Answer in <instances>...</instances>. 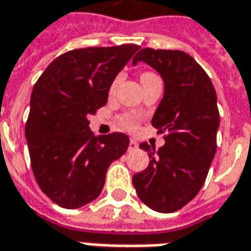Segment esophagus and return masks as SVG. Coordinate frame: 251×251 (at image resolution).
<instances>
[{
    "label": "esophagus",
    "mask_w": 251,
    "mask_h": 251,
    "mask_svg": "<svg viewBox=\"0 0 251 251\" xmlns=\"http://www.w3.org/2000/svg\"><path fill=\"white\" fill-rule=\"evenodd\" d=\"M137 148H138V144H137L136 140H130V142H129V152L136 151Z\"/></svg>",
    "instance_id": "obj_1"
}]
</instances>
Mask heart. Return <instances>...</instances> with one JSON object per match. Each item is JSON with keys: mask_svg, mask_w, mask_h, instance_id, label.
<instances>
[{"mask_svg": "<svg viewBox=\"0 0 251 251\" xmlns=\"http://www.w3.org/2000/svg\"><path fill=\"white\" fill-rule=\"evenodd\" d=\"M149 74H151V72H145V74H142V76H144V75H149ZM117 83H118V79L114 80V83L111 84V90H114L115 86H117ZM137 125H138V118L134 117V115H126V117L122 118V126H124L125 129H127V130H134L137 127Z\"/></svg>", "mask_w": 251, "mask_h": 251, "instance_id": "heart-1", "label": "heart"}]
</instances>
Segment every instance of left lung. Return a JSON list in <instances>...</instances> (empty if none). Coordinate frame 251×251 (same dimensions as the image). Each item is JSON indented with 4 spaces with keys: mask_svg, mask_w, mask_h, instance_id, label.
Returning <instances> with one entry per match:
<instances>
[{
    "mask_svg": "<svg viewBox=\"0 0 251 251\" xmlns=\"http://www.w3.org/2000/svg\"><path fill=\"white\" fill-rule=\"evenodd\" d=\"M138 62L163 77L164 97L152 125L168 134L158 151L140 144L149 165L133 176V185L144 204L168 214L184 207L204 184L216 152V93L204 70L183 51L144 48L133 57V66Z\"/></svg>",
    "mask_w": 251,
    "mask_h": 251,
    "instance_id": "1",
    "label": "left lung"
}]
</instances>
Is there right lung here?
I'll return each mask as SVG.
<instances>
[{
	"label": "right lung",
	"instance_id": "1",
	"mask_svg": "<svg viewBox=\"0 0 251 251\" xmlns=\"http://www.w3.org/2000/svg\"><path fill=\"white\" fill-rule=\"evenodd\" d=\"M137 51L134 44L74 50L36 82L25 126L30 164L41 191L63 208L97 199L110 164L127 151L126 134L94 137L87 118L106 104L115 76Z\"/></svg>",
	"mask_w": 251,
	"mask_h": 251
}]
</instances>
